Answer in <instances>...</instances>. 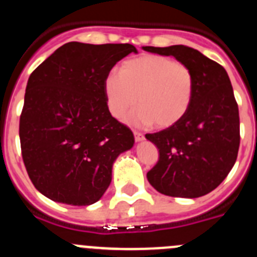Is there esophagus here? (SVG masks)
<instances>
[{
  "label": "esophagus",
  "mask_w": 257,
  "mask_h": 257,
  "mask_svg": "<svg viewBox=\"0 0 257 257\" xmlns=\"http://www.w3.org/2000/svg\"><path fill=\"white\" fill-rule=\"evenodd\" d=\"M134 139H136V142H142L144 141V136L139 132H134Z\"/></svg>",
  "instance_id": "esophagus-1"
}]
</instances>
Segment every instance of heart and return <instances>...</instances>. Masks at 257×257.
<instances>
[{"mask_svg": "<svg viewBox=\"0 0 257 257\" xmlns=\"http://www.w3.org/2000/svg\"><path fill=\"white\" fill-rule=\"evenodd\" d=\"M195 94V75L183 62L161 55L126 60L119 74L104 80V95L111 115L121 119L136 103L126 121L137 126L168 128L187 114Z\"/></svg>", "mask_w": 257, "mask_h": 257, "instance_id": "heart-1", "label": "heart"}]
</instances>
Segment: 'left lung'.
Masks as SVG:
<instances>
[{
    "instance_id": "1",
    "label": "left lung",
    "mask_w": 257,
    "mask_h": 257,
    "mask_svg": "<svg viewBox=\"0 0 257 257\" xmlns=\"http://www.w3.org/2000/svg\"><path fill=\"white\" fill-rule=\"evenodd\" d=\"M144 51L173 56L191 68L195 94L186 115L146 138L158 148L159 159L147 173L162 195L197 198L227 177L240 147V118L225 69L198 50L184 45L143 46Z\"/></svg>"
}]
</instances>
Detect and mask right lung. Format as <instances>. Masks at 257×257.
I'll return each instance as SVG.
<instances>
[{
  "label": "right lung",
  "mask_w": 257,
  "mask_h": 257,
  "mask_svg": "<svg viewBox=\"0 0 257 257\" xmlns=\"http://www.w3.org/2000/svg\"><path fill=\"white\" fill-rule=\"evenodd\" d=\"M131 52V44L68 42L27 81L20 116L22 158L30 179L50 200L89 206L111 182L119 154L134 144L131 129L113 118L104 80Z\"/></svg>",
  "instance_id": "right-lung-1"
}]
</instances>
